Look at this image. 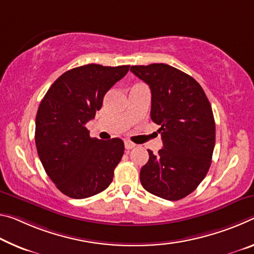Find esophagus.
I'll return each instance as SVG.
<instances>
[{"mask_svg": "<svg viewBox=\"0 0 254 254\" xmlns=\"http://www.w3.org/2000/svg\"><path fill=\"white\" fill-rule=\"evenodd\" d=\"M124 146H126V149H127V150H130V149H132V148H134V147H135V144H134L133 142L128 141V140H126V141H124Z\"/></svg>", "mask_w": 254, "mask_h": 254, "instance_id": "esophagus-1", "label": "esophagus"}]
</instances>
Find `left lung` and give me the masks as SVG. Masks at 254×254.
I'll return each instance as SVG.
<instances>
[{
	"mask_svg": "<svg viewBox=\"0 0 254 254\" xmlns=\"http://www.w3.org/2000/svg\"><path fill=\"white\" fill-rule=\"evenodd\" d=\"M132 73L151 90V120L160 126L163 148L149 152L140 171L144 190L175 201L190 194L211 165L216 126L202 87L168 64L131 66Z\"/></svg>",
	"mask_w": 254,
	"mask_h": 254,
	"instance_id": "left-lung-1",
	"label": "left lung"
}]
</instances>
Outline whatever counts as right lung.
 I'll list each match as a JSON object with an SVG mask.
<instances>
[{"label": "right lung", "instance_id": "1", "mask_svg": "<svg viewBox=\"0 0 254 254\" xmlns=\"http://www.w3.org/2000/svg\"><path fill=\"white\" fill-rule=\"evenodd\" d=\"M128 67H74L55 80L39 104L35 131L39 159L56 188L70 198H89L112 183L124 143L119 138H90L86 124Z\"/></svg>", "mask_w": 254, "mask_h": 254}]
</instances>
